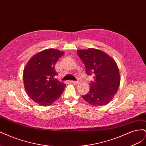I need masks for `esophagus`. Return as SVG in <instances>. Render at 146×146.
<instances>
[{
  "label": "esophagus",
  "instance_id": "1",
  "mask_svg": "<svg viewBox=\"0 0 146 146\" xmlns=\"http://www.w3.org/2000/svg\"><path fill=\"white\" fill-rule=\"evenodd\" d=\"M70 82L71 83H73V84H78L79 83V82L78 81H70Z\"/></svg>",
  "mask_w": 146,
  "mask_h": 146
}]
</instances>
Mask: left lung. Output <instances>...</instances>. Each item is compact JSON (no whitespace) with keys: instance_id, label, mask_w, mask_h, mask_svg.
<instances>
[{"instance_id":"1","label":"left lung","mask_w":146,"mask_h":146,"mask_svg":"<svg viewBox=\"0 0 146 146\" xmlns=\"http://www.w3.org/2000/svg\"><path fill=\"white\" fill-rule=\"evenodd\" d=\"M77 54L85 65L86 74L94 75L90 91L82 96L83 99L94 107L108 104L120 85V74L116 61L104 52L93 48L78 50Z\"/></svg>"}]
</instances>
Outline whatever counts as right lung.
<instances>
[{
  "label": "right lung",
  "instance_id": "right-lung-1",
  "mask_svg": "<svg viewBox=\"0 0 146 146\" xmlns=\"http://www.w3.org/2000/svg\"><path fill=\"white\" fill-rule=\"evenodd\" d=\"M64 54L54 48L44 50L33 56L23 72L25 90L29 98L41 106H48L60 98L66 85L58 81L55 69L57 61Z\"/></svg>",
  "mask_w": 146,
  "mask_h": 146
}]
</instances>
